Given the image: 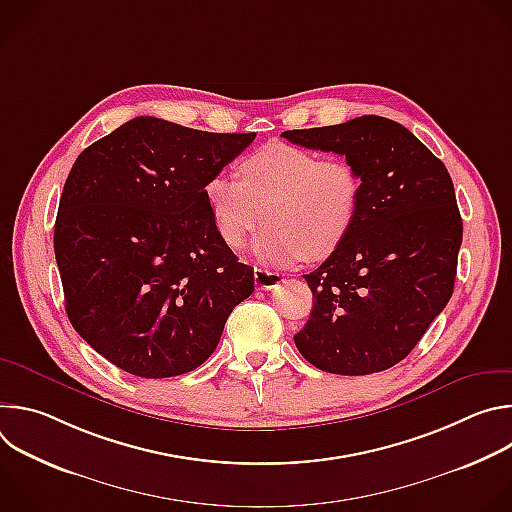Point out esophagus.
Wrapping results in <instances>:
<instances>
[{
	"instance_id": "obj_1",
	"label": "esophagus",
	"mask_w": 512,
	"mask_h": 512,
	"mask_svg": "<svg viewBox=\"0 0 512 512\" xmlns=\"http://www.w3.org/2000/svg\"><path fill=\"white\" fill-rule=\"evenodd\" d=\"M281 273L273 271V269H263V267H255V285L257 289H271L277 283H281Z\"/></svg>"
}]
</instances>
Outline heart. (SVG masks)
<instances>
[{"mask_svg":"<svg viewBox=\"0 0 512 512\" xmlns=\"http://www.w3.org/2000/svg\"><path fill=\"white\" fill-rule=\"evenodd\" d=\"M239 176L214 174L204 198L216 231L241 247L263 225L255 255L271 265L326 259L348 237L362 178L344 158H326L294 143L271 141L239 162Z\"/></svg>","mask_w":512,"mask_h":512,"instance_id":"b5f03b06","label":"heart"}]
</instances>
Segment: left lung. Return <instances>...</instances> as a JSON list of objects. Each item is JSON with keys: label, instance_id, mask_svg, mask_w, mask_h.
<instances>
[{"label": "left lung", "instance_id": "8db88e82", "mask_svg": "<svg viewBox=\"0 0 512 512\" xmlns=\"http://www.w3.org/2000/svg\"><path fill=\"white\" fill-rule=\"evenodd\" d=\"M281 135L344 156L362 178L348 237L304 275L314 310L294 342L326 373L387 371L454 294L462 216L452 178L407 127L387 117L362 115Z\"/></svg>", "mask_w": 512, "mask_h": 512}]
</instances>
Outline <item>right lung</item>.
I'll return each instance as SVG.
<instances>
[{"instance_id": "right-lung-1", "label": "right lung", "mask_w": 512, "mask_h": 512, "mask_svg": "<svg viewBox=\"0 0 512 512\" xmlns=\"http://www.w3.org/2000/svg\"><path fill=\"white\" fill-rule=\"evenodd\" d=\"M255 133L135 117L77 158L58 204L54 255L68 320L115 367L143 379L190 373L214 352L253 267L216 231L210 176Z\"/></svg>"}]
</instances>
